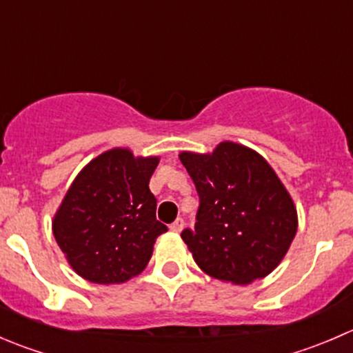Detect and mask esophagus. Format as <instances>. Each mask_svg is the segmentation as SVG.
I'll list each match as a JSON object with an SVG mask.
<instances>
[{
    "label": "esophagus",
    "instance_id": "1",
    "mask_svg": "<svg viewBox=\"0 0 353 353\" xmlns=\"http://www.w3.org/2000/svg\"><path fill=\"white\" fill-rule=\"evenodd\" d=\"M183 227H184V220L179 216V219H176L172 223H170L169 229L172 230V232H181V230H183Z\"/></svg>",
    "mask_w": 353,
    "mask_h": 353
}]
</instances>
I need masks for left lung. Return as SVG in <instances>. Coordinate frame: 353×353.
Here are the masks:
<instances>
[{
	"mask_svg": "<svg viewBox=\"0 0 353 353\" xmlns=\"http://www.w3.org/2000/svg\"><path fill=\"white\" fill-rule=\"evenodd\" d=\"M179 159L199 196L194 229L181 232L199 268L232 283L272 273L297 232V212L270 163L232 141Z\"/></svg>",
	"mask_w": 353,
	"mask_h": 353,
	"instance_id": "obj_1",
	"label": "left lung"
}]
</instances>
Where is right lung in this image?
<instances>
[{
  "label": "right lung",
  "mask_w": 353,
  "mask_h": 353,
  "mask_svg": "<svg viewBox=\"0 0 353 353\" xmlns=\"http://www.w3.org/2000/svg\"><path fill=\"white\" fill-rule=\"evenodd\" d=\"M159 159L114 148L92 160L68 190L52 222L56 243L92 283H123L143 272L167 227L148 183Z\"/></svg>",
  "instance_id": "add662e5"
}]
</instances>
